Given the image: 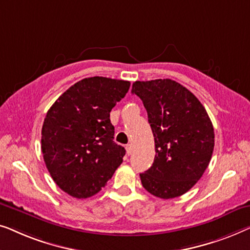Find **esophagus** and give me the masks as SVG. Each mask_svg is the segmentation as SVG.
Wrapping results in <instances>:
<instances>
[{
  "mask_svg": "<svg viewBox=\"0 0 250 250\" xmlns=\"http://www.w3.org/2000/svg\"><path fill=\"white\" fill-rule=\"evenodd\" d=\"M125 150H126V154H128V155H130V154L132 153V145H131V144H128V145L125 146Z\"/></svg>",
  "mask_w": 250,
  "mask_h": 250,
  "instance_id": "obj_1",
  "label": "esophagus"
}]
</instances>
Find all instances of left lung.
Here are the masks:
<instances>
[{"label": "left lung", "instance_id": "1", "mask_svg": "<svg viewBox=\"0 0 250 250\" xmlns=\"http://www.w3.org/2000/svg\"><path fill=\"white\" fill-rule=\"evenodd\" d=\"M143 101L155 142V159L143 187L163 199L187 192L202 178L214 149V129L205 107L194 94L171 79L132 83Z\"/></svg>", "mask_w": 250, "mask_h": 250}]
</instances>
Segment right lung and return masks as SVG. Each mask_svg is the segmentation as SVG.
Listing matches in <instances>:
<instances>
[{"instance_id":"1","label":"right lung","mask_w":250,"mask_h":250,"mask_svg":"<svg viewBox=\"0 0 250 250\" xmlns=\"http://www.w3.org/2000/svg\"><path fill=\"white\" fill-rule=\"evenodd\" d=\"M129 87L125 80L85 78L47 111L42 152L51 177L68 195L78 199L96 195L124 161L125 149L113 142L110 112Z\"/></svg>"}]
</instances>
